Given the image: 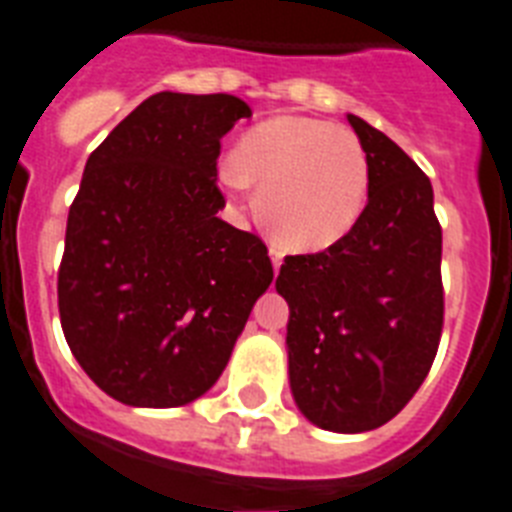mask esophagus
<instances>
[{
  "label": "esophagus",
  "mask_w": 512,
  "mask_h": 512,
  "mask_svg": "<svg viewBox=\"0 0 512 512\" xmlns=\"http://www.w3.org/2000/svg\"><path fill=\"white\" fill-rule=\"evenodd\" d=\"M269 259H272V266H274V272H280V266H282V253L280 248H269Z\"/></svg>",
  "instance_id": "obj_1"
}]
</instances>
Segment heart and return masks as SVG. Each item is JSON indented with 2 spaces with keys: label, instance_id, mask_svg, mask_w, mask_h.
I'll return each instance as SVG.
<instances>
[{
  "label": "heart",
  "instance_id": "obj_1",
  "mask_svg": "<svg viewBox=\"0 0 512 512\" xmlns=\"http://www.w3.org/2000/svg\"><path fill=\"white\" fill-rule=\"evenodd\" d=\"M232 190L259 185L261 225L282 248L316 253L358 225L369 198V156L350 130L280 114L253 125L219 164Z\"/></svg>",
  "mask_w": 512,
  "mask_h": 512
}]
</instances>
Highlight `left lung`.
Instances as JSON below:
<instances>
[{
	"mask_svg": "<svg viewBox=\"0 0 512 512\" xmlns=\"http://www.w3.org/2000/svg\"><path fill=\"white\" fill-rule=\"evenodd\" d=\"M369 156V204L335 246L287 256V379L319 429L371 432L416 395L442 335V230L434 190L387 135L348 114Z\"/></svg>",
	"mask_w": 512,
	"mask_h": 512,
	"instance_id": "8db88e82",
	"label": "left lung"
}]
</instances>
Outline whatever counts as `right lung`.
<instances>
[{
  "label": "right lung",
  "instance_id": "1",
  "mask_svg": "<svg viewBox=\"0 0 512 512\" xmlns=\"http://www.w3.org/2000/svg\"><path fill=\"white\" fill-rule=\"evenodd\" d=\"M251 107L162 91L88 156L59 266V319L88 377L133 408L214 387L272 285L261 238L219 219V141Z\"/></svg>",
  "mask_w": 512,
  "mask_h": 512
}]
</instances>
